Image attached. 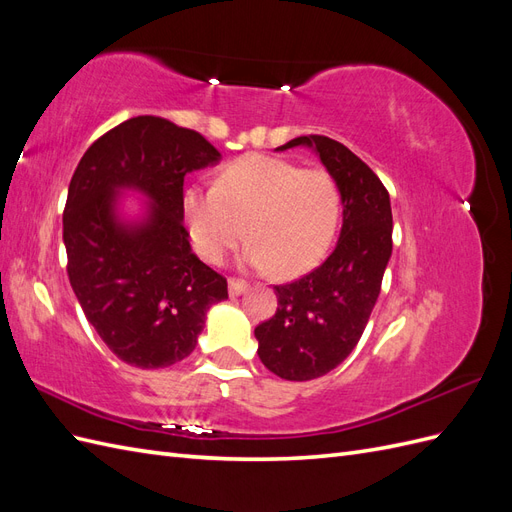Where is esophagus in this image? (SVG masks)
<instances>
[{
  "mask_svg": "<svg viewBox=\"0 0 512 512\" xmlns=\"http://www.w3.org/2000/svg\"><path fill=\"white\" fill-rule=\"evenodd\" d=\"M245 288H247L245 280H237V277H230L228 280V292L232 294V297H237V294L245 292Z\"/></svg>",
  "mask_w": 512,
  "mask_h": 512,
  "instance_id": "esophagus-1",
  "label": "esophagus"
}]
</instances>
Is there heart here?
Instances as JSON below:
<instances>
[{
	"mask_svg": "<svg viewBox=\"0 0 512 512\" xmlns=\"http://www.w3.org/2000/svg\"><path fill=\"white\" fill-rule=\"evenodd\" d=\"M339 213L342 196L329 170L271 156L239 158L215 185H192L183 194V220L200 258L220 265L247 232L252 243L243 260L282 277L318 265L335 239Z\"/></svg>",
	"mask_w": 512,
	"mask_h": 512,
	"instance_id": "1",
	"label": "heart"
}]
</instances>
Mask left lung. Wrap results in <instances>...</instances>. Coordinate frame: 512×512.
<instances>
[{
	"instance_id": "8db88e82",
	"label": "left lung",
	"mask_w": 512,
	"mask_h": 512,
	"mask_svg": "<svg viewBox=\"0 0 512 512\" xmlns=\"http://www.w3.org/2000/svg\"><path fill=\"white\" fill-rule=\"evenodd\" d=\"M314 147L344 203L342 235L320 267L273 286L277 312L254 329L262 365L284 380L329 374L359 344L393 252V213L384 183L329 136L292 138L277 149Z\"/></svg>"
}]
</instances>
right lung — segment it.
Returning <instances> with one entry per match:
<instances>
[{
	"label": "right lung",
	"mask_w": 512,
	"mask_h": 512,
	"mask_svg": "<svg viewBox=\"0 0 512 512\" xmlns=\"http://www.w3.org/2000/svg\"><path fill=\"white\" fill-rule=\"evenodd\" d=\"M220 160L205 136L141 115L94 141L76 166L64 209L68 277L85 318L123 363L158 369L185 359L207 309L228 299L226 277L200 262L183 226V179ZM117 187L143 189L150 220H114Z\"/></svg>",
	"instance_id": "1"
}]
</instances>
